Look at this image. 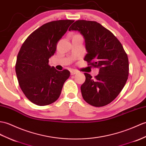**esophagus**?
<instances>
[{"label":"esophagus","mask_w":146,"mask_h":146,"mask_svg":"<svg viewBox=\"0 0 146 146\" xmlns=\"http://www.w3.org/2000/svg\"><path fill=\"white\" fill-rule=\"evenodd\" d=\"M70 73H71V74H72V75H74V74H77L78 72H77V71H76V70H72L70 72Z\"/></svg>","instance_id":"34e87169"}]
</instances>
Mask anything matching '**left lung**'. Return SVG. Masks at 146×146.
Masks as SVG:
<instances>
[{"mask_svg":"<svg viewBox=\"0 0 146 146\" xmlns=\"http://www.w3.org/2000/svg\"><path fill=\"white\" fill-rule=\"evenodd\" d=\"M69 30H78L83 35L88 52L84 60L88 65L100 68L94 78L84 73L86 80L81 86L83 99L91 106H106L118 96L126 83L127 53L113 33L97 22L77 20Z\"/></svg>","mask_w":146,"mask_h":146,"instance_id":"obj_1","label":"left lung"}]
</instances>
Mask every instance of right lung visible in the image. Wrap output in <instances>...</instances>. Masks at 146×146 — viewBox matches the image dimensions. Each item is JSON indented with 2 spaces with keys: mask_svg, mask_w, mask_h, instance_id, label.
Masks as SVG:
<instances>
[{
  "mask_svg": "<svg viewBox=\"0 0 146 146\" xmlns=\"http://www.w3.org/2000/svg\"><path fill=\"white\" fill-rule=\"evenodd\" d=\"M73 22L60 20L43 24L27 37L19 50L17 77L23 93L33 104L46 106L55 102L70 77L68 70L58 71L48 62L55 53L58 42Z\"/></svg>",
  "mask_w": 146,
  "mask_h": 146,
  "instance_id": "obj_1",
  "label": "right lung"
}]
</instances>
